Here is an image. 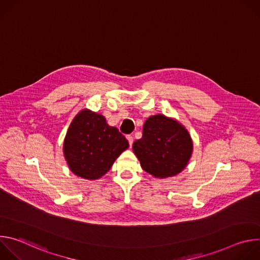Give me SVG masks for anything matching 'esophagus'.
I'll return each mask as SVG.
<instances>
[{
	"instance_id": "34e87169",
	"label": "esophagus",
	"mask_w": 260,
	"mask_h": 260,
	"mask_svg": "<svg viewBox=\"0 0 260 260\" xmlns=\"http://www.w3.org/2000/svg\"><path fill=\"white\" fill-rule=\"evenodd\" d=\"M126 139H127V141H128V143H129V146L132 147V145H133V143H134V138H133V136L128 135V136H126Z\"/></svg>"
}]
</instances>
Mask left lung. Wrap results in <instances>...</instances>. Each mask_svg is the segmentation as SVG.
Wrapping results in <instances>:
<instances>
[{"mask_svg": "<svg viewBox=\"0 0 260 260\" xmlns=\"http://www.w3.org/2000/svg\"><path fill=\"white\" fill-rule=\"evenodd\" d=\"M141 167L156 178L178 175L187 166L192 153V140L178 121L157 114L148 118L143 136L133 145Z\"/></svg>", "mask_w": 260, "mask_h": 260, "instance_id": "obj_1", "label": "left lung"}]
</instances>
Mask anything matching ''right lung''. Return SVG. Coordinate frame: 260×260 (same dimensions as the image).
Returning a JSON list of instances; mask_svg holds the SVG:
<instances>
[{"label": "right lung", "instance_id": "right-lung-1", "mask_svg": "<svg viewBox=\"0 0 260 260\" xmlns=\"http://www.w3.org/2000/svg\"><path fill=\"white\" fill-rule=\"evenodd\" d=\"M127 148V140L116 127L108 125L103 115L84 109L69 126L63 154L74 174L83 179L96 180L111 169Z\"/></svg>", "mask_w": 260, "mask_h": 260}]
</instances>
